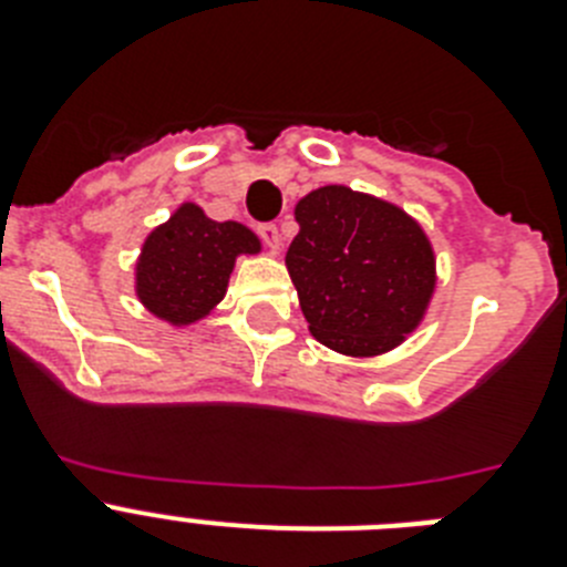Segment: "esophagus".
I'll return each instance as SVG.
<instances>
[{"label": "esophagus", "instance_id": "obj_1", "mask_svg": "<svg viewBox=\"0 0 567 567\" xmlns=\"http://www.w3.org/2000/svg\"><path fill=\"white\" fill-rule=\"evenodd\" d=\"M258 235H260V240H264V244L272 249V252H278V249H280V229L275 227V224H260Z\"/></svg>", "mask_w": 567, "mask_h": 567}]
</instances>
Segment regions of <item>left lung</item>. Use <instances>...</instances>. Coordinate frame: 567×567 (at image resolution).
Instances as JSON below:
<instances>
[{
  "label": "left lung",
  "instance_id": "1",
  "mask_svg": "<svg viewBox=\"0 0 567 567\" xmlns=\"http://www.w3.org/2000/svg\"><path fill=\"white\" fill-rule=\"evenodd\" d=\"M295 221L287 269L315 340L346 358H378L420 327L437 258L412 215L327 184L295 204Z\"/></svg>",
  "mask_w": 567,
  "mask_h": 567
}]
</instances>
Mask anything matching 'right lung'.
<instances>
[{
	"label": "right lung",
	"instance_id": "1",
	"mask_svg": "<svg viewBox=\"0 0 567 567\" xmlns=\"http://www.w3.org/2000/svg\"><path fill=\"white\" fill-rule=\"evenodd\" d=\"M260 238L238 221H213L184 202L144 238L135 260V295L169 327H189L224 300L240 255H258Z\"/></svg>",
	"mask_w": 567,
	"mask_h": 567
}]
</instances>
